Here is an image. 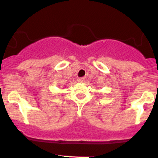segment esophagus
<instances>
[{
  "instance_id": "esophagus-1",
  "label": "esophagus",
  "mask_w": 158,
  "mask_h": 158,
  "mask_svg": "<svg viewBox=\"0 0 158 158\" xmlns=\"http://www.w3.org/2000/svg\"><path fill=\"white\" fill-rule=\"evenodd\" d=\"M77 81H78V82H80V83H82V82L85 81V78H84V77L77 78Z\"/></svg>"
}]
</instances>
